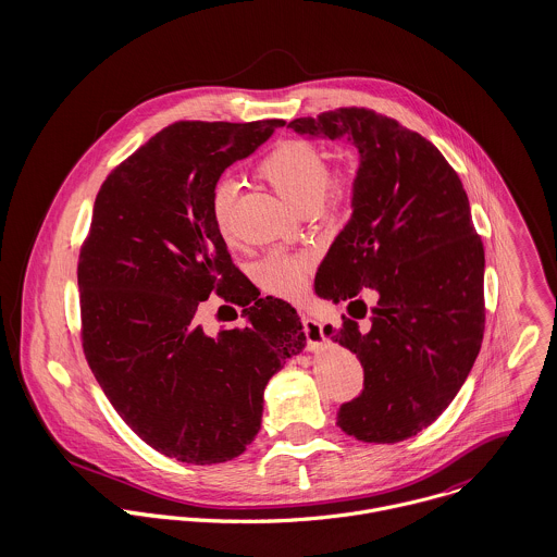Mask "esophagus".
I'll return each instance as SVG.
<instances>
[{
  "label": "esophagus",
  "mask_w": 557,
  "mask_h": 557,
  "mask_svg": "<svg viewBox=\"0 0 557 557\" xmlns=\"http://www.w3.org/2000/svg\"><path fill=\"white\" fill-rule=\"evenodd\" d=\"M302 325H305V334L309 341V349L315 351L323 345V327L318 319L302 318Z\"/></svg>",
  "instance_id": "1"
}]
</instances>
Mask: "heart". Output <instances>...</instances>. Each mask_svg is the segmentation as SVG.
I'll list each match as a JSON object with an SVG mask.
<instances>
[{"label": "heart", "instance_id": "b5f03b06", "mask_svg": "<svg viewBox=\"0 0 557 557\" xmlns=\"http://www.w3.org/2000/svg\"><path fill=\"white\" fill-rule=\"evenodd\" d=\"M259 173L274 190L294 208L321 203L327 188V162L318 146L300 139L278 144L259 164ZM336 193L349 188V177L336 180ZM236 199V182L219 180L210 193V214L223 238L232 234V212ZM307 261L302 257L272 252L257 265L259 283L278 296L296 298L305 287Z\"/></svg>", "mask_w": 557, "mask_h": 557}]
</instances>
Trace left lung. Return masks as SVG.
Wrapping results in <instances>:
<instances>
[{"instance_id": "obj_1", "label": "left lung", "mask_w": 557, "mask_h": 557, "mask_svg": "<svg viewBox=\"0 0 557 557\" xmlns=\"http://www.w3.org/2000/svg\"><path fill=\"white\" fill-rule=\"evenodd\" d=\"M289 128L347 139L360 154L354 212L319 265L315 292L362 305L360 318L355 296L376 292L367 333L349 318L323 327L364 369V391L341 405L336 424L360 442H403L442 416L480 351L484 248L468 195L431 141L375 111L336 109Z\"/></svg>"}]
</instances>
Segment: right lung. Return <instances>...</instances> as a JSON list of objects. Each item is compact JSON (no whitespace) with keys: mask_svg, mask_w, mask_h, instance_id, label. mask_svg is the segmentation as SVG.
Here are the masks:
<instances>
[{"mask_svg":"<svg viewBox=\"0 0 557 557\" xmlns=\"http://www.w3.org/2000/svg\"><path fill=\"white\" fill-rule=\"evenodd\" d=\"M283 120L177 122L109 173L81 246V336L87 364L122 420L160 455L212 466L261 429L263 391L307 336L296 309L265 296L242 327L208 334L212 292L246 307L244 274L210 214L223 171Z\"/></svg>","mask_w":557,"mask_h":557,"instance_id":"obj_1","label":"right lung"}]
</instances>
